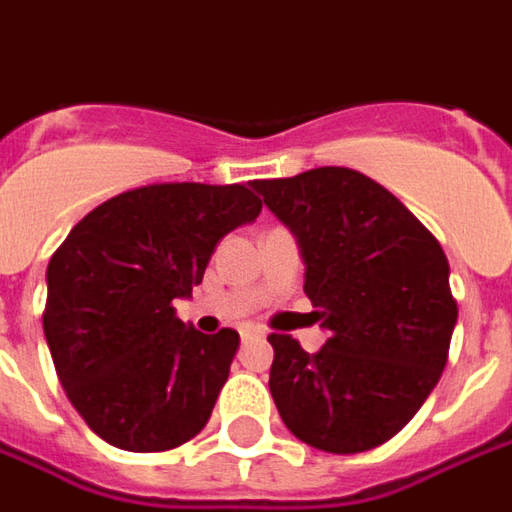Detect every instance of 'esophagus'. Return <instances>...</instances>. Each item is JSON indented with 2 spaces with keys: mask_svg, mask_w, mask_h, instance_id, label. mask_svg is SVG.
<instances>
[{
  "mask_svg": "<svg viewBox=\"0 0 512 512\" xmlns=\"http://www.w3.org/2000/svg\"><path fill=\"white\" fill-rule=\"evenodd\" d=\"M239 334H242V340H248V337H256V334H259V331L253 329V326H245V329L239 331Z\"/></svg>",
  "mask_w": 512,
  "mask_h": 512,
  "instance_id": "1",
  "label": "esophagus"
}]
</instances>
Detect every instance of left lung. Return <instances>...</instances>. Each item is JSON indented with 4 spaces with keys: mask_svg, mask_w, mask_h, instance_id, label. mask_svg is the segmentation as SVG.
<instances>
[{
    "mask_svg": "<svg viewBox=\"0 0 512 512\" xmlns=\"http://www.w3.org/2000/svg\"><path fill=\"white\" fill-rule=\"evenodd\" d=\"M253 189L298 236L312 320L329 329L317 354L292 334L267 337L278 415L315 449H376L410 424L449 362V259L424 222L357 169L317 167Z\"/></svg>",
    "mask_w": 512,
    "mask_h": 512,
    "instance_id": "left-lung-1",
    "label": "left lung"
}]
</instances>
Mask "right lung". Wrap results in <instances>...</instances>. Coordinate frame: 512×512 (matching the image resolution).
<instances>
[{
  "instance_id": "obj_1",
  "label": "right lung",
  "mask_w": 512,
  "mask_h": 512,
  "mask_svg": "<svg viewBox=\"0 0 512 512\" xmlns=\"http://www.w3.org/2000/svg\"><path fill=\"white\" fill-rule=\"evenodd\" d=\"M245 183H150L100 203L47 267L44 334L63 393L91 432L125 451H167L209 424L239 348L175 317L222 236L253 222Z\"/></svg>"
}]
</instances>
